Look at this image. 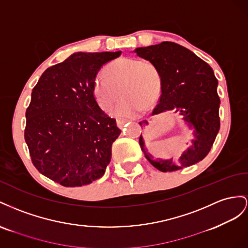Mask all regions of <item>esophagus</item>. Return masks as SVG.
<instances>
[{
  "mask_svg": "<svg viewBox=\"0 0 248 248\" xmlns=\"http://www.w3.org/2000/svg\"><path fill=\"white\" fill-rule=\"evenodd\" d=\"M128 122V119H124V118H117L116 119V124L119 129H122L123 126L125 124V123Z\"/></svg>",
  "mask_w": 248,
  "mask_h": 248,
  "instance_id": "esophagus-1",
  "label": "esophagus"
}]
</instances>
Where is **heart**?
Wrapping results in <instances>:
<instances>
[{
    "mask_svg": "<svg viewBox=\"0 0 248 248\" xmlns=\"http://www.w3.org/2000/svg\"><path fill=\"white\" fill-rule=\"evenodd\" d=\"M105 77L93 82V95L100 108L109 111L120 94L115 109L118 116H135L150 109L158 100L162 79L158 67L150 60L123 57L105 67Z\"/></svg>",
    "mask_w": 248,
    "mask_h": 248,
    "instance_id": "heart-1",
    "label": "heart"
}]
</instances>
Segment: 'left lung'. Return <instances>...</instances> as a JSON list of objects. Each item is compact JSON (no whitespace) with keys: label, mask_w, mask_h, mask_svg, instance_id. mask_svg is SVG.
Returning a JSON list of instances; mask_svg holds the SVG:
<instances>
[{"label":"left lung","mask_w":248,"mask_h":248,"mask_svg":"<svg viewBox=\"0 0 248 248\" xmlns=\"http://www.w3.org/2000/svg\"><path fill=\"white\" fill-rule=\"evenodd\" d=\"M135 52L139 57L152 61L161 75L162 93L152 115L166 111L180 113L190 128L194 129L192 146L183 153L179 161L155 159L147 153L140 135L139 144L145 158L163 172L179 170L202 161L209 154L220 128V98L213 69L190 49L171 41L138 47ZM147 124L146 120L139 123L141 126Z\"/></svg>","instance_id":"obj_1"}]
</instances>
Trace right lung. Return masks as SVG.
<instances>
[{"instance_id":"add662e5","label":"right lung","mask_w":248,"mask_h":248,"mask_svg":"<svg viewBox=\"0 0 248 248\" xmlns=\"http://www.w3.org/2000/svg\"><path fill=\"white\" fill-rule=\"evenodd\" d=\"M122 52L75 53L45 70L26 111L25 140L33 165L64 187L104 175L120 131L97 105L93 82L101 67Z\"/></svg>"}]
</instances>
